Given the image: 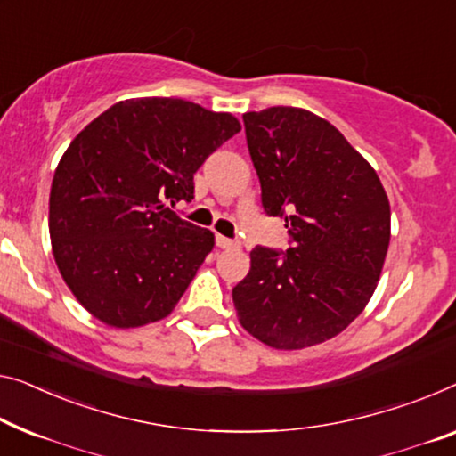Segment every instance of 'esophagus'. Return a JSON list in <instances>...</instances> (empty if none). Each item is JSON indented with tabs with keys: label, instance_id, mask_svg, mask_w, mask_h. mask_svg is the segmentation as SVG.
<instances>
[{
	"label": "esophagus",
	"instance_id": "esophagus-1",
	"mask_svg": "<svg viewBox=\"0 0 456 456\" xmlns=\"http://www.w3.org/2000/svg\"><path fill=\"white\" fill-rule=\"evenodd\" d=\"M216 246H219L221 249H233V248H240V243L229 240V237H225V235H216Z\"/></svg>",
	"mask_w": 456,
	"mask_h": 456
}]
</instances>
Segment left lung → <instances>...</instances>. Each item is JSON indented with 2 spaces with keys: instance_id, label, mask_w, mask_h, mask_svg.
I'll return each mask as SVG.
<instances>
[{
  "instance_id": "8db88e82",
  "label": "left lung",
  "mask_w": 456,
  "mask_h": 456,
  "mask_svg": "<svg viewBox=\"0 0 456 456\" xmlns=\"http://www.w3.org/2000/svg\"><path fill=\"white\" fill-rule=\"evenodd\" d=\"M262 205L284 219L293 248L251 249L233 289L241 328L276 350L336 338L375 293L391 240V207L379 175L317 114L272 106L243 114Z\"/></svg>"
}]
</instances>
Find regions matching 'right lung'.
<instances>
[{
	"label": "right lung",
	"instance_id": "obj_1",
	"mask_svg": "<svg viewBox=\"0 0 456 456\" xmlns=\"http://www.w3.org/2000/svg\"><path fill=\"white\" fill-rule=\"evenodd\" d=\"M240 131L233 114L194 102L131 98L71 141L54 169L49 233L81 307L118 330L172 314L215 235L167 202L192 199L196 169Z\"/></svg>",
	"mask_w": 456,
	"mask_h": 456
}]
</instances>
